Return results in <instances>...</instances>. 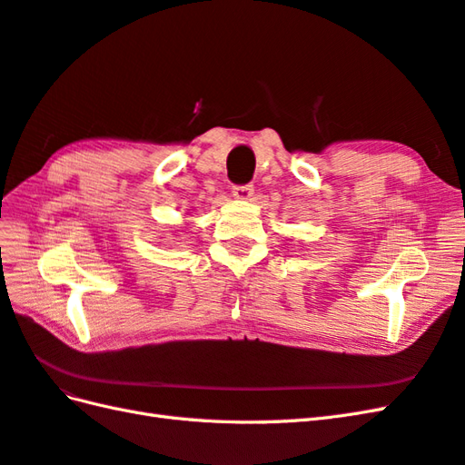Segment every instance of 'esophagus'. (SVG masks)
<instances>
[{"mask_svg": "<svg viewBox=\"0 0 465 465\" xmlns=\"http://www.w3.org/2000/svg\"><path fill=\"white\" fill-rule=\"evenodd\" d=\"M252 193H254V187L251 185V183H246V185H234L232 187V195L236 197V199H241V201H248L252 197Z\"/></svg>", "mask_w": 465, "mask_h": 465, "instance_id": "1", "label": "esophagus"}]
</instances>
